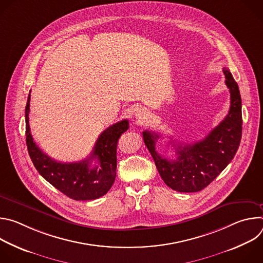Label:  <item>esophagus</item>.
Here are the masks:
<instances>
[{"instance_id": "obj_1", "label": "esophagus", "mask_w": 263, "mask_h": 263, "mask_svg": "<svg viewBox=\"0 0 263 263\" xmlns=\"http://www.w3.org/2000/svg\"><path fill=\"white\" fill-rule=\"evenodd\" d=\"M135 118L138 120V122H144L147 119V112L143 109H139L136 111L135 114Z\"/></svg>"}]
</instances>
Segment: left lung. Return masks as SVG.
Returning a JSON list of instances; mask_svg holds the SVG:
<instances>
[{"label":"left lung","instance_id":"8db88e82","mask_svg":"<svg viewBox=\"0 0 263 263\" xmlns=\"http://www.w3.org/2000/svg\"><path fill=\"white\" fill-rule=\"evenodd\" d=\"M222 71L230 91V109L227 117L204 139L194 143H177L172 140L177 158L170 160L156 151L157 133L143 131V141L156 167L172 190L196 193L207 187L234 158L241 139V98L237 83L227 67Z\"/></svg>","mask_w":263,"mask_h":263}]
</instances>
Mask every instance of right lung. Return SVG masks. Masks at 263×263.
I'll return each mask as SVG.
<instances>
[{"label": "right lung", "mask_w": 263, "mask_h": 263, "mask_svg": "<svg viewBox=\"0 0 263 263\" xmlns=\"http://www.w3.org/2000/svg\"><path fill=\"white\" fill-rule=\"evenodd\" d=\"M29 111L30 95L25 109L26 143L37 172L72 200H96L106 195L116 180L118 140L129 129L128 120L109 126L103 131L88 158L79 162L63 163L45 154L34 142L29 126ZM92 160L97 161L95 167L91 166Z\"/></svg>", "instance_id": "obj_1"}]
</instances>
